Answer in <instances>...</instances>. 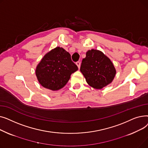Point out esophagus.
<instances>
[{"mask_svg": "<svg viewBox=\"0 0 148 148\" xmlns=\"http://www.w3.org/2000/svg\"><path fill=\"white\" fill-rule=\"evenodd\" d=\"M80 64H81V63H80V62H79V61H78V62H76V65H77V66H78L79 69V68H80Z\"/></svg>", "mask_w": 148, "mask_h": 148, "instance_id": "esophagus-1", "label": "esophagus"}]
</instances>
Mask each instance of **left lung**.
I'll list each match as a JSON object with an SVG mask.
<instances>
[{"instance_id":"obj_1","label":"left lung","mask_w":148,"mask_h":148,"mask_svg":"<svg viewBox=\"0 0 148 148\" xmlns=\"http://www.w3.org/2000/svg\"><path fill=\"white\" fill-rule=\"evenodd\" d=\"M80 71L87 83L95 89H102L110 84L116 74L113 64L101 51L92 49L83 59Z\"/></svg>"}]
</instances>
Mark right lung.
Masks as SVG:
<instances>
[{"label":"right lung","instance_id":"1","mask_svg":"<svg viewBox=\"0 0 148 148\" xmlns=\"http://www.w3.org/2000/svg\"><path fill=\"white\" fill-rule=\"evenodd\" d=\"M77 70L70 54L58 47L44 56L36 67V75L43 87L57 90L65 86Z\"/></svg>","mask_w":148,"mask_h":148}]
</instances>
